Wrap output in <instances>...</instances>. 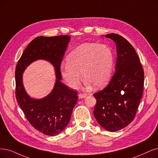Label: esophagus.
Returning a JSON list of instances; mask_svg holds the SVG:
<instances>
[{
    "mask_svg": "<svg viewBox=\"0 0 158 158\" xmlns=\"http://www.w3.org/2000/svg\"><path fill=\"white\" fill-rule=\"evenodd\" d=\"M86 96V94H81H81H79V99L85 98Z\"/></svg>",
    "mask_w": 158,
    "mask_h": 158,
    "instance_id": "1",
    "label": "esophagus"
}]
</instances>
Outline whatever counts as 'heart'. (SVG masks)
Instances as JSON below:
<instances>
[{
  "mask_svg": "<svg viewBox=\"0 0 158 158\" xmlns=\"http://www.w3.org/2000/svg\"><path fill=\"white\" fill-rule=\"evenodd\" d=\"M114 62L113 52L104 44L85 43L72 51L66 58V65L61 67L60 74L68 86H78L81 73L87 88L91 85L98 89L111 78Z\"/></svg>",
  "mask_w": 158,
  "mask_h": 158,
  "instance_id": "obj_1",
  "label": "heart"
}]
</instances>
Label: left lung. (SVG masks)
<instances>
[{"mask_svg": "<svg viewBox=\"0 0 158 158\" xmlns=\"http://www.w3.org/2000/svg\"><path fill=\"white\" fill-rule=\"evenodd\" d=\"M106 37L116 43L115 70L109 85L94 94L96 104L94 116L104 129L116 131L129 125L134 119L143 92L144 71L133 47L117 34Z\"/></svg>", "mask_w": 158, "mask_h": 158, "instance_id": "1", "label": "left lung"}]
</instances>
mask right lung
<instances>
[{"instance_id":"right-lung-1","label":"right lung","mask_w":158,"mask_h":158,"mask_svg":"<svg viewBox=\"0 0 158 158\" xmlns=\"http://www.w3.org/2000/svg\"><path fill=\"white\" fill-rule=\"evenodd\" d=\"M69 40L67 35L34 38L23 52L15 68L16 100L29 123L46 135H56L65 129L77 102V92L60 81L61 62ZM39 59L48 60L55 67L56 82L49 95L34 99L23 86L22 73L28 65Z\"/></svg>"}]
</instances>
